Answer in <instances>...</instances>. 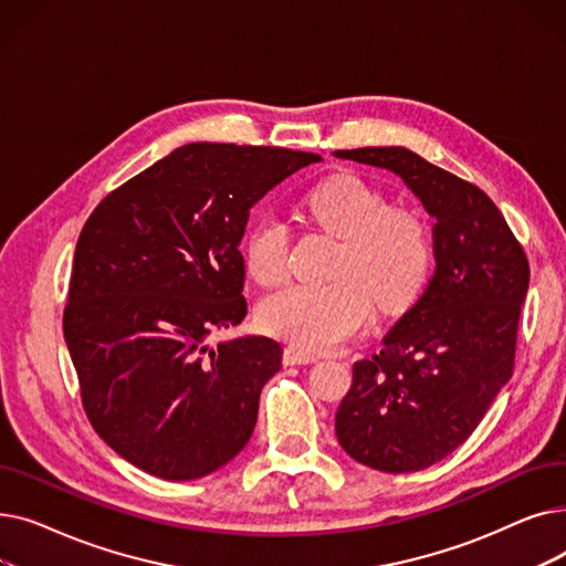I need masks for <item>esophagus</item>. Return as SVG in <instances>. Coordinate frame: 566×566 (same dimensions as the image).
Here are the masks:
<instances>
[{"mask_svg": "<svg viewBox=\"0 0 566 566\" xmlns=\"http://www.w3.org/2000/svg\"><path fill=\"white\" fill-rule=\"evenodd\" d=\"M318 358L314 353L310 350H303V348H295V346H286L284 348V355H282V363L289 367V365H310V363H316Z\"/></svg>", "mask_w": 566, "mask_h": 566, "instance_id": "34e87169", "label": "esophagus"}]
</instances>
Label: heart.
<instances>
[{"instance_id":"1","label":"heart","mask_w":566,"mask_h":566,"mask_svg":"<svg viewBox=\"0 0 566 566\" xmlns=\"http://www.w3.org/2000/svg\"><path fill=\"white\" fill-rule=\"evenodd\" d=\"M310 218L342 238L328 284H293L259 305V325L307 350H328L358 335L380 312H401L418 298L433 263L431 231L408 206H388L382 190L355 174H337L305 197ZM248 275L275 286L289 273V231L259 218L245 233Z\"/></svg>"}]
</instances>
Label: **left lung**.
<instances>
[{"label":"left lung","instance_id":"1","mask_svg":"<svg viewBox=\"0 0 566 566\" xmlns=\"http://www.w3.org/2000/svg\"><path fill=\"white\" fill-rule=\"evenodd\" d=\"M337 158L390 169L436 218V271L385 335L353 365L335 429L348 457L382 472L424 470L470 438L512 378L530 263L484 190L403 146Z\"/></svg>","mask_w":566,"mask_h":566}]
</instances>
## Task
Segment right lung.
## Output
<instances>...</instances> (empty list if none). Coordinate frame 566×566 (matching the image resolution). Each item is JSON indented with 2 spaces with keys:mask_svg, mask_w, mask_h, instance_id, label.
<instances>
[{
  "mask_svg": "<svg viewBox=\"0 0 566 566\" xmlns=\"http://www.w3.org/2000/svg\"><path fill=\"white\" fill-rule=\"evenodd\" d=\"M321 156L195 142L112 190L75 248L64 339L88 422L156 478L199 480L241 452L282 346L218 328L248 314L250 208Z\"/></svg>",
  "mask_w": 566,
  "mask_h": 566,
  "instance_id": "1",
  "label": "right lung"
}]
</instances>
